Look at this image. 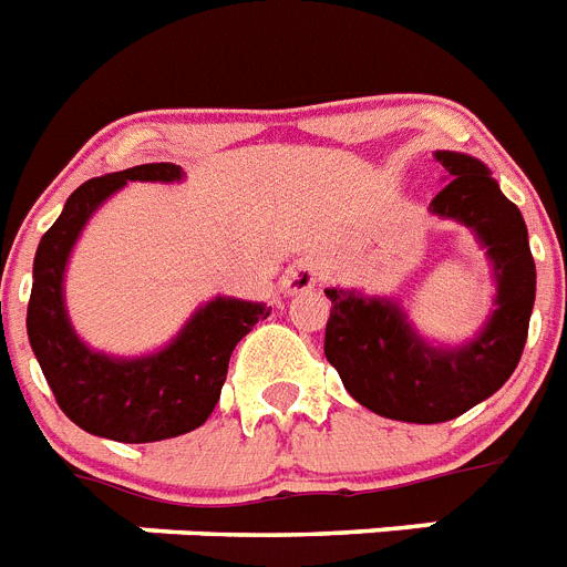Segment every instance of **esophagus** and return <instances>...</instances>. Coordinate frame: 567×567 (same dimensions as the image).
<instances>
[{"mask_svg": "<svg viewBox=\"0 0 567 567\" xmlns=\"http://www.w3.org/2000/svg\"><path fill=\"white\" fill-rule=\"evenodd\" d=\"M318 287V266L312 260H301L298 266H292L284 278V292H310V289Z\"/></svg>", "mask_w": 567, "mask_h": 567, "instance_id": "obj_1", "label": "esophagus"}]
</instances>
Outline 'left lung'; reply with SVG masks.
Returning a JSON list of instances; mask_svg holds the SVG:
<instances>
[{
  "label": "left lung",
  "instance_id": "obj_1",
  "mask_svg": "<svg viewBox=\"0 0 567 567\" xmlns=\"http://www.w3.org/2000/svg\"><path fill=\"white\" fill-rule=\"evenodd\" d=\"M434 158L449 185L429 210L470 228L493 264L495 310L484 330L461 348H434L394 298L324 289L333 301L324 333L327 362L353 400L402 423H446L493 396L522 359L536 301V264L522 210L478 158L452 150H437Z\"/></svg>",
  "mask_w": 567,
  "mask_h": 567
}]
</instances>
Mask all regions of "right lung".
<instances>
[{"label": "right lung", "instance_id": "1", "mask_svg": "<svg viewBox=\"0 0 567 567\" xmlns=\"http://www.w3.org/2000/svg\"><path fill=\"white\" fill-rule=\"evenodd\" d=\"M179 165L156 162L83 182L42 234L28 301V341L63 414L83 432L118 443H156L205 423L217 405L237 341L272 307L240 298L203 303L179 336L150 357L97 353L74 333L63 301V275L83 226L126 182H179Z\"/></svg>", "mask_w": 567, "mask_h": 567}]
</instances>
